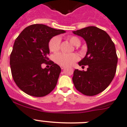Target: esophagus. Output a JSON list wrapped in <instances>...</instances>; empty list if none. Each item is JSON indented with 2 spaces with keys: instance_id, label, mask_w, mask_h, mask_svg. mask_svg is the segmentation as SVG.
Instances as JSON below:
<instances>
[{
  "instance_id": "obj_1",
  "label": "esophagus",
  "mask_w": 127,
  "mask_h": 127,
  "mask_svg": "<svg viewBox=\"0 0 127 127\" xmlns=\"http://www.w3.org/2000/svg\"><path fill=\"white\" fill-rule=\"evenodd\" d=\"M60 67H61L62 69H64L65 68V66H64V65H61V66H60Z\"/></svg>"
}]
</instances>
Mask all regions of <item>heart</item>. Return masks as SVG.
<instances>
[{
	"mask_svg": "<svg viewBox=\"0 0 127 127\" xmlns=\"http://www.w3.org/2000/svg\"><path fill=\"white\" fill-rule=\"evenodd\" d=\"M68 39L75 46H79L80 45V39L76 36L71 35L68 37ZM60 43H61V39L58 36L52 37L49 43V50L51 52H55L59 51L60 47ZM54 60L55 62L57 63L58 64L64 66L71 65L77 61L78 60V56L75 53L72 54H67L64 52H59L54 55Z\"/></svg>",
	"mask_w": 127,
	"mask_h": 127,
	"instance_id": "b5f03b06",
	"label": "heart"
}]
</instances>
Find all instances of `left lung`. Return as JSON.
<instances>
[{"instance_id":"1","label":"left lung","mask_w":127,"mask_h":127,"mask_svg":"<svg viewBox=\"0 0 127 127\" xmlns=\"http://www.w3.org/2000/svg\"><path fill=\"white\" fill-rule=\"evenodd\" d=\"M73 32L83 37L88 47L78 65L88 66L86 71L75 70L73 84L84 95H96L108 86L116 74L118 56L115 45L108 34L97 27H86Z\"/></svg>"}]
</instances>
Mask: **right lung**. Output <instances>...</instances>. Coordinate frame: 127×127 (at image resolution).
<instances>
[{"mask_svg":"<svg viewBox=\"0 0 127 127\" xmlns=\"http://www.w3.org/2000/svg\"><path fill=\"white\" fill-rule=\"evenodd\" d=\"M65 32L35 24L25 28L17 37L9 64L13 80L23 92L33 97H43L56 87L61 68L47 57L49 43L52 37ZM42 63L51 67L43 69Z\"/></svg>","mask_w":127,"mask_h":127,"instance_id":"obj_1","label":"right lung"}]
</instances>
